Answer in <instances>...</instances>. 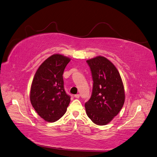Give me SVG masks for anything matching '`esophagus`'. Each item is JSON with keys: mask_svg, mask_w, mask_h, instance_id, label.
Segmentation results:
<instances>
[{"mask_svg": "<svg viewBox=\"0 0 157 157\" xmlns=\"http://www.w3.org/2000/svg\"><path fill=\"white\" fill-rule=\"evenodd\" d=\"M75 98H79V97H80V95H79V94H76V95H75V96H74Z\"/></svg>", "mask_w": 157, "mask_h": 157, "instance_id": "obj_1", "label": "esophagus"}]
</instances>
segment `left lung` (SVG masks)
Returning a JSON list of instances; mask_svg holds the SVG:
<instances>
[{
    "mask_svg": "<svg viewBox=\"0 0 157 157\" xmlns=\"http://www.w3.org/2000/svg\"><path fill=\"white\" fill-rule=\"evenodd\" d=\"M93 85L91 98L86 102V114L93 123L109 124L122 109L125 92L122 78L115 66L104 56L87 60Z\"/></svg>",
    "mask_w": 157,
    "mask_h": 157,
    "instance_id": "obj_1",
    "label": "left lung"
}]
</instances>
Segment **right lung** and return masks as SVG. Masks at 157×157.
<instances>
[{
  "label": "right lung",
  "instance_id": "1",
  "mask_svg": "<svg viewBox=\"0 0 157 157\" xmlns=\"http://www.w3.org/2000/svg\"><path fill=\"white\" fill-rule=\"evenodd\" d=\"M70 59L60 54L48 57L39 67L31 83L30 101L47 122L59 120L67 110L70 97L64 87L63 73Z\"/></svg>",
  "mask_w": 157,
  "mask_h": 157
}]
</instances>
